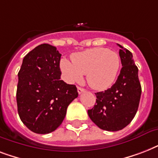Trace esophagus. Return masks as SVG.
<instances>
[{
  "label": "esophagus",
  "instance_id": "esophagus-1",
  "mask_svg": "<svg viewBox=\"0 0 158 158\" xmlns=\"http://www.w3.org/2000/svg\"><path fill=\"white\" fill-rule=\"evenodd\" d=\"M84 92H85V89H83V88H80V87H78V93H79V94H81Z\"/></svg>",
  "mask_w": 158,
  "mask_h": 158
}]
</instances>
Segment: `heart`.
<instances>
[{"instance_id":"1","label":"heart","mask_w":158,"mask_h":158,"mask_svg":"<svg viewBox=\"0 0 158 158\" xmlns=\"http://www.w3.org/2000/svg\"><path fill=\"white\" fill-rule=\"evenodd\" d=\"M72 61L62 58L60 62L64 79L68 83H78L86 74L87 81L97 90L110 88L116 79L120 66L118 53L107 48H97L74 53Z\"/></svg>"}]
</instances>
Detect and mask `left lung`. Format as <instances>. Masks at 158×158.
<instances>
[{
    "mask_svg": "<svg viewBox=\"0 0 158 158\" xmlns=\"http://www.w3.org/2000/svg\"><path fill=\"white\" fill-rule=\"evenodd\" d=\"M120 55L122 68L116 81L110 89L97 93L96 104L88 110L92 121L100 129L118 131L127 126L137 112L141 85L138 76V67L133 55L120 45Z\"/></svg>",
    "mask_w": 158,
    "mask_h": 158,
    "instance_id": "1",
    "label": "left lung"
}]
</instances>
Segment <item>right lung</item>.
<instances>
[{"mask_svg":"<svg viewBox=\"0 0 158 158\" xmlns=\"http://www.w3.org/2000/svg\"><path fill=\"white\" fill-rule=\"evenodd\" d=\"M61 54L56 48L41 44L26 55L18 73V113L26 127L36 134L56 130L68 106L78 97L77 88L60 80Z\"/></svg>","mask_w":158,"mask_h":158,"instance_id":"1","label":"right lung"}]
</instances>
